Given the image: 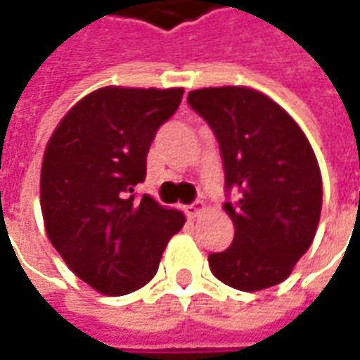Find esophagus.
Listing matches in <instances>:
<instances>
[{"mask_svg": "<svg viewBox=\"0 0 360 360\" xmlns=\"http://www.w3.org/2000/svg\"><path fill=\"white\" fill-rule=\"evenodd\" d=\"M202 210H204V202H194V204H190V206H186V214L190 216V218H196V216L200 214Z\"/></svg>", "mask_w": 360, "mask_h": 360, "instance_id": "obj_1", "label": "esophagus"}]
</instances>
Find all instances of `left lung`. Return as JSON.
<instances>
[{"label":"left lung","mask_w":360,"mask_h":360,"mask_svg":"<svg viewBox=\"0 0 360 360\" xmlns=\"http://www.w3.org/2000/svg\"><path fill=\"white\" fill-rule=\"evenodd\" d=\"M188 104L218 140L234 222L232 244L208 256L212 274L246 292L283 283L312 244L323 206L307 136L281 105L244 86L194 90Z\"/></svg>","instance_id":"left-lung-1"}]
</instances>
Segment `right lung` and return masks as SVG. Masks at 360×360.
Returning <instances> with one entry per match:
<instances>
[{"label": "right lung", "mask_w": 360, "mask_h": 360, "mask_svg": "<svg viewBox=\"0 0 360 360\" xmlns=\"http://www.w3.org/2000/svg\"><path fill=\"white\" fill-rule=\"evenodd\" d=\"M182 88H114L88 94L60 122L41 164V214L53 248L77 278L122 297L152 281L184 216L148 194L146 156Z\"/></svg>", "instance_id": "1"}]
</instances>
